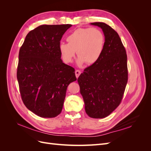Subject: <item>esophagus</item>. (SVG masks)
Returning a JSON list of instances; mask_svg holds the SVG:
<instances>
[{"label": "esophagus", "mask_w": 151, "mask_h": 151, "mask_svg": "<svg viewBox=\"0 0 151 151\" xmlns=\"http://www.w3.org/2000/svg\"><path fill=\"white\" fill-rule=\"evenodd\" d=\"M81 72L80 70H76L75 74H76V76L77 78H78L80 74H81Z\"/></svg>", "instance_id": "esophagus-1"}]
</instances>
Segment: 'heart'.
<instances>
[{
  "label": "heart",
  "instance_id": "b5f03b06",
  "mask_svg": "<svg viewBox=\"0 0 151 151\" xmlns=\"http://www.w3.org/2000/svg\"><path fill=\"white\" fill-rule=\"evenodd\" d=\"M66 40L68 43H60L58 49L63 61L67 63L72 62L76 51L79 65L84 62L88 65L93 64L103 52L105 37L98 28H78L68 35Z\"/></svg>",
  "mask_w": 151,
  "mask_h": 151
}]
</instances>
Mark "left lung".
<instances>
[{"mask_svg":"<svg viewBox=\"0 0 151 151\" xmlns=\"http://www.w3.org/2000/svg\"><path fill=\"white\" fill-rule=\"evenodd\" d=\"M105 37L101 56L84 69L77 81L89 116L103 118L119 106L128 81L127 56L119 35L104 22H92Z\"/></svg>","mask_w":151,"mask_h":151,"instance_id":"left-lung-1","label":"left lung"}]
</instances>
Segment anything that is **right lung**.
Listing matches in <instances>:
<instances>
[{"label": "right lung", "instance_id": "obj_1", "mask_svg": "<svg viewBox=\"0 0 151 151\" xmlns=\"http://www.w3.org/2000/svg\"><path fill=\"white\" fill-rule=\"evenodd\" d=\"M72 26L41 25L29 32L19 50L17 79L21 98L40 117L61 113L67 86L77 80L74 68L63 63L58 49Z\"/></svg>", "mask_w": 151, "mask_h": 151}]
</instances>
